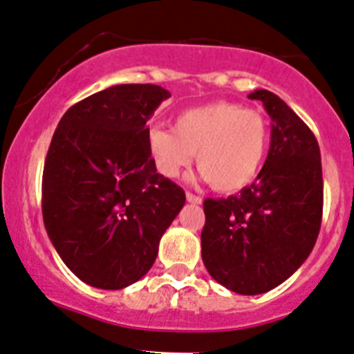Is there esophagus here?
Returning a JSON list of instances; mask_svg holds the SVG:
<instances>
[{"label":"esophagus","mask_w":354,"mask_h":354,"mask_svg":"<svg viewBox=\"0 0 354 354\" xmlns=\"http://www.w3.org/2000/svg\"><path fill=\"white\" fill-rule=\"evenodd\" d=\"M185 197H187V201H189V203H192V205H201V203H203V199L192 192H187L185 194Z\"/></svg>","instance_id":"1"}]
</instances>
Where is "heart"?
I'll return each mask as SVG.
<instances>
[{
    "label": "heart",
    "instance_id": "heart-1",
    "mask_svg": "<svg viewBox=\"0 0 354 354\" xmlns=\"http://www.w3.org/2000/svg\"><path fill=\"white\" fill-rule=\"evenodd\" d=\"M268 123L234 102H212L178 114L174 129L155 127L148 148L157 169L176 178L194 155L201 176L216 192H238L254 181L268 149Z\"/></svg>",
    "mask_w": 354,
    "mask_h": 354
}]
</instances>
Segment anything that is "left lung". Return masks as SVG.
<instances>
[{
    "label": "left lung",
    "instance_id": "left-lung-1",
    "mask_svg": "<svg viewBox=\"0 0 354 354\" xmlns=\"http://www.w3.org/2000/svg\"><path fill=\"white\" fill-rule=\"evenodd\" d=\"M272 118V141L256 181L238 196L206 199L201 256L209 275L238 295H261L300 268L323 216V169L312 130L268 90L248 95Z\"/></svg>",
    "mask_w": 354,
    "mask_h": 354
}]
</instances>
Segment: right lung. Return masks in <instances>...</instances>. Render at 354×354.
<instances>
[{
    "label": "right lung",
    "mask_w": 354,
    "mask_h": 354,
    "mask_svg": "<svg viewBox=\"0 0 354 354\" xmlns=\"http://www.w3.org/2000/svg\"><path fill=\"white\" fill-rule=\"evenodd\" d=\"M171 93L116 84L70 107L44 165L42 215L56 252L75 277L123 289L153 266L185 192L157 173L146 122Z\"/></svg>",
    "instance_id": "add662e5"
}]
</instances>
